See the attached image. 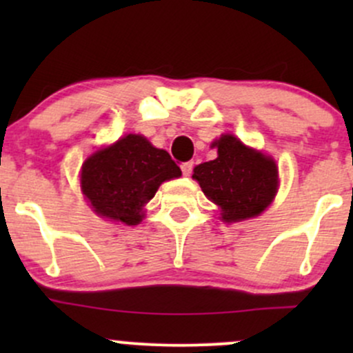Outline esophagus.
<instances>
[{
  "mask_svg": "<svg viewBox=\"0 0 353 353\" xmlns=\"http://www.w3.org/2000/svg\"><path fill=\"white\" fill-rule=\"evenodd\" d=\"M192 168H194L192 161H189V163H184L181 165L182 174H184V176H190V174H192Z\"/></svg>",
  "mask_w": 353,
  "mask_h": 353,
  "instance_id": "1",
  "label": "esophagus"
}]
</instances>
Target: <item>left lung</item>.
Listing matches in <instances>:
<instances>
[{"label": "left lung", "instance_id": "obj_1", "mask_svg": "<svg viewBox=\"0 0 353 353\" xmlns=\"http://www.w3.org/2000/svg\"><path fill=\"white\" fill-rule=\"evenodd\" d=\"M212 148H217V157L196 165L192 179L219 205L222 221L241 222L264 212L279 189L275 161L232 134H222Z\"/></svg>", "mask_w": 353, "mask_h": 353}]
</instances>
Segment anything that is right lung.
<instances>
[{"instance_id":"add662e5","label":"right lung","mask_w":353,"mask_h":353,"mask_svg":"<svg viewBox=\"0 0 353 353\" xmlns=\"http://www.w3.org/2000/svg\"><path fill=\"white\" fill-rule=\"evenodd\" d=\"M182 176L168 151L141 134H125L92 152L81 168V190L99 217L137 225L164 181Z\"/></svg>"}]
</instances>
